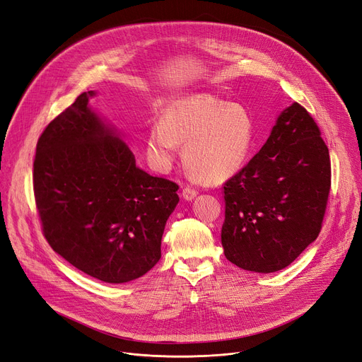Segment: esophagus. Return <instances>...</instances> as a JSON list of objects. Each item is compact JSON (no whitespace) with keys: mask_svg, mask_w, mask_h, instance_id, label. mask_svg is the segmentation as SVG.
Returning <instances> with one entry per match:
<instances>
[{"mask_svg":"<svg viewBox=\"0 0 362 362\" xmlns=\"http://www.w3.org/2000/svg\"><path fill=\"white\" fill-rule=\"evenodd\" d=\"M197 195H198V191H197V189H194V187H191V186H186V187H183L182 197H183L186 201H192Z\"/></svg>","mask_w":362,"mask_h":362,"instance_id":"obj_1","label":"esophagus"}]
</instances>
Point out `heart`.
<instances>
[{
	"instance_id": "heart-1",
	"label": "heart",
	"mask_w": 362,
	"mask_h": 362,
	"mask_svg": "<svg viewBox=\"0 0 362 362\" xmlns=\"http://www.w3.org/2000/svg\"><path fill=\"white\" fill-rule=\"evenodd\" d=\"M185 145L183 164L206 183H220L240 173L256 145V125L248 109L207 93L170 102L155 119L145 148L151 165L165 171Z\"/></svg>"
}]
</instances>
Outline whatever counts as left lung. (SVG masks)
Instances as JSON below:
<instances>
[{"label":"left lung","mask_w":362,"mask_h":362,"mask_svg":"<svg viewBox=\"0 0 362 362\" xmlns=\"http://www.w3.org/2000/svg\"><path fill=\"white\" fill-rule=\"evenodd\" d=\"M332 186L328 148L306 109L282 111L271 136L225 186V256L238 268H287L317 240Z\"/></svg>","instance_id":"obj_1"}]
</instances>
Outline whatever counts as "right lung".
<instances>
[{
	"label": "right lung",
	"instance_id": "add662e5",
	"mask_svg": "<svg viewBox=\"0 0 362 362\" xmlns=\"http://www.w3.org/2000/svg\"><path fill=\"white\" fill-rule=\"evenodd\" d=\"M94 94H80L40 136L34 194L56 253L93 278L122 284L161 259L179 186L136 165L124 140L88 106Z\"/></svg>",
	"mask_w": 362,
	"mask_h": 362
}]
</instances>
